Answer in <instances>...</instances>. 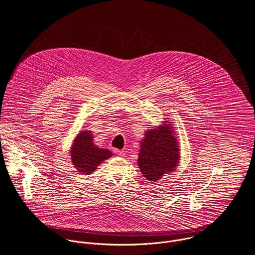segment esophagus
<instances>
[{
  "label": "esophagus",
  "mask_w": 255,
  "mask_h": 255,
  "mask_svg": "<svg viewBox=\"0 0 255 255\" xmlns=\"http://www.w3.org/2000/svg\"><path fill=\"white\" fill-rule=\"evenodd\" d=\"M117 153H118L120 156H122V157H125V156H126V151H125V150H118Z\"/></svg>",
  "instance_id": "34e87169"
}]
</instances>
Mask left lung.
Returning <instances> with one entry per match:
<instances>
[{"label": "left lung", "instance_id": "obj_1", "mask_svg": "<svg viewBox=\"0 0 255 255\" xmlns=\"http://www.w3.org/2000/svg\"><path fill=\"white\" fill-rule=\"evenodd\" d=\"M170 126L166 124L165 127L150 129L141 141L137 163L142 175L151 182L160 180L178 166L179 144Z\"/></svg>", "mask_w": 255, "mask_h": 255}]
</instances>
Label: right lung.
Returning <instances> with one entry per match:
<instances>
[{
	"label": "right lung",
	"instance_id": "obj_1",
	"mask_svg": "<svg viewBox=\"0 0 255 255\" xmlns=\"http://www.w3.org/2000/svg\"><path fill=\"white\" fill-rule=\"evenodd\" d=\"M71 157L74 167L80 174H92L101 162L112 156L107 149H101L93 144L91 131H81L73 142Z\"/></svg>",
	"mask_w": 255,
	"mask_h": 255
}]
</instances>
